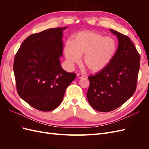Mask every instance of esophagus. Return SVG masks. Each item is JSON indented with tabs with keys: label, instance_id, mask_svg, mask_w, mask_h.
Here are the masks:
<instances>
[{
	"label": "esophagus",
	"instance_id": "34e87169",
	"mask_svg": "<svg viewBox=\"0 0 149 149\" xmlns=\"http://www.w3.org/2000/svg\"><path fill=\"white\" fill-rule=\"evenodd\" d=\"M77 76L78 78H83L84 77V75L82 73H78L77 74Z\"/></svg>",
	"mask_w": 149,
	"mask_h": 149
}]
</instances>
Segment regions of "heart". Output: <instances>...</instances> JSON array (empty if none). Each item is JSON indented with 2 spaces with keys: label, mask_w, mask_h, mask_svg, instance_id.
Returning <instances> with one entry per match:
<instances>
[{
  "label": "heart",
  "mask_w": 149,
  "mask_h": 149,
  "mask_svg": "<svg viewBox=\"0 0 149 149\" xmlns=\"http://www.w3.org/2000/svg\"><path fill=\"white\" fill-rule=\"evenodd\" d=\"M118 49L117 42L112 37L91 30H84L75 34L71 42H67L63 48L69 65L79 63L84 55L83 63L93 72L101 71L113 59Z\"/></svg>",
  "instance_id": "1"
}]
</instances>
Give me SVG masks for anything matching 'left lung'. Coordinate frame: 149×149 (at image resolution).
<instances>
[{"label": "left lung", "mask_w": 149, "mask_h": 149, "mask_svg": "<svg viewBox=\"0 0 149 149\" xmlns=\"http://www.w3.org/2000/svg\"><path fill=\"white\" fill-rule=\"evenodd\" d=\"M119 41L110 63L95 74L90 75L87 98L93 109L110 112L121 106L136 91L141 56L127 36L110 29Z\"/></svg>", "instance_id": "left-lung-1"}]
</instances>
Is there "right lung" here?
I'll return each mask as SVG.
<instances>
[{"mask_svg":"<svg viewBox=\"0 0 149 149\" xmlns=\"http://www.w3.org/2000/svg\"><path fill=\"white\" fill-rule=\"evenodd\" d=\"M66 29H49L30 35L15 54L13 68L17 93L39 111L56 109L76 78L74 73H67L60 65Z\"/></svg>","mask_w":149,"mask_h":149,"instance_id":"1","label":"right lung"}]
</instances>
